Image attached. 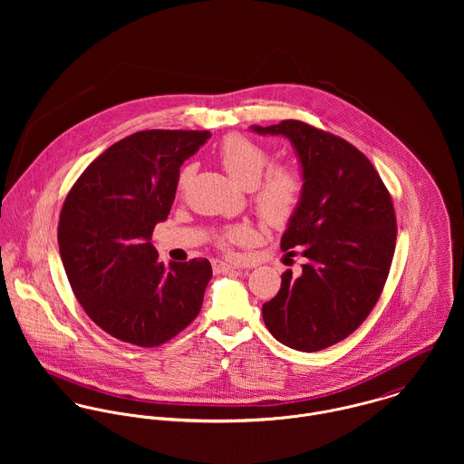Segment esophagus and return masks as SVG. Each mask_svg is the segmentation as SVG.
<instances>
[{"label":"esophagus","instance_id":"obj_1","mask_svg":"<svg viewBox=\"0 0 464 464\" xmlns=\"http://www.w3.org/2000/svg\"><path fill=\"white\" fill-rule=\"evenodd\" d=\"M214 271L218 273H228V271H237L239 267L236 265H230V263H225V261H214Z\"/></svg>","mask_w":464,"mask_h":464}]
</instances>
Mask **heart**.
I'll return each mask as SVG.
<instances>
[{"label":"heart","mask_w":464,"mask_h":464,"mask_svg":"<svg viewBox=\"0 0 464 464\" xmlns=\"http://www.w3.org/2000/svg\"><path fill=\"white\" fill-rule=\"evenodd\" d=\"M219 162L227 175L241 188H256V207L261 218L271 225L285 223L300 205L304 180L291 168H275L265 175L271 159L265 148L243 135H228L219 146ZM193 168H184L179 177V188L184 189L191 180ZM254 230L248 225H237L225 232L223 245H245L252 241Z\"/></svg>","instance_id":"obj_1"}]
</instances>
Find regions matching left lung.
<instances>
[{"label": "left lung", "instance_id": "obj_1", "mask_svg": "<svg viewBox=\"0 0 464 464\" xmlns=\"http://www.w3.org/2000/svg\"><path fill=\"white\" fill-rule=\"evenodd\" d=\"M250 130L289 139L304 180L280 248H298L305 265L298 276L282 275L263 320L282 344L318 352L348 337L377 304L395 254L393 201L373 164L341 137L293 120Z\"/></svg>", "mask_w": 464, "mask_h": 464}]
</instances>
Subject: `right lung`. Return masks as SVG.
Masks as SVG:
<instances>
[{"mask_svg":"<svg viewBox=\"0 0 464 464\" xmlns=\"http://www.w3.org/2000/svg\"><path fill=\"white\" fill-rule=\"evenodd\" d=\"M208 137L132 133L94 159L64 201L59 250L72 293L98 327L125 343L159 346L198 316L210 263L164 266L150 239L168 219L180 166Z\"/></svg>","mask_w":464,"mask_h":464,"instance_id":"obj_1","label":"right lung"}]
</instances>
